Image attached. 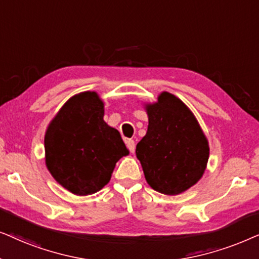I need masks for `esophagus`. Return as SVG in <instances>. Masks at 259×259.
I'll return each mask as SVG.
<instances>
[{"instance_id":"obj_1","label":"esophagus","mask_w":259,"mask_h":259,"mask_svg":"<svg viewBox=\"0 0 259 259\" xmlns=\"http://www.w3.org/2000/svg\"><path fill=\"white\" fill-rule=\"evenodd\" d=\"M126 146H127V148H129V150L132 151V153H134V151H135L136 144H135V141H134V140H127L126 141Z\"/></svg>"}]
</instances>
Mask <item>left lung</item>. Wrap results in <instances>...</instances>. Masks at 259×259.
I'll return each mask as SVG.
<instances>
[{
  "label": "left lung",
  "mask_w": 259,
  "mask_h": 259,
  "mask_svg": "<svg viewBox=\"0 0 259 259\" xmlns=\"http://www.w3.org/2000/svg\"><path fill=\"white\" fill-rule=\"evenodd\" d=\"M146 110L148 130L136 146L144 177L162 194H180L204 174L209 156L207 139L191 110L169 92H162Z\"/></svg>",
  "instance_id": "8db88e82"
}]
</instances>
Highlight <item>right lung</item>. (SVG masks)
Masks as SVG:
<instances>
[{"mask_svg":"<svg viewBox=\"0 0 259 259\" xmlns=\"http://www.w3.org/2000/svg\"><path fill=\"white\" fill-rule=\"evenodd\" d=\"M103 117L104 103L97 92L86 91L68 99L47 127V169L75 195L101 191L116 162L129 154L118 130Z\"/></svg>","mask_w":259,"mask_h":259,"instance_id":"add662e5","label":"right lung"}]
</instances>
